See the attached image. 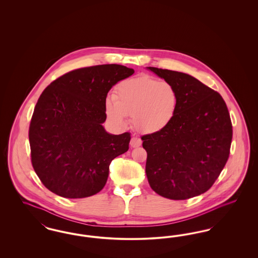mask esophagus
<instances>
[{"mask_svg":"<svg viewBox=\"0 0 258 258\" xmlns=\"http://www.w3.org/2000/svg\"><path fill=\"white\" fill-rule=\"evenodd\" d=\"M130 144L133 148L139 147L142 144V140L140 138H138L137 136H134V137H132Z\"/></svg>","mask_w":258,"mask_h":258,"instance_id":"esophagus-1","label":"esophagus"}]
</instances>
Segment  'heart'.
<instances>
[{
	"label": "heart",
	"instance_id": "1",
	"mask_svg": "<svg viewBox=\"0 0 258 258\" xmlns=\"http://www.w3.org/2000/svg\"><path fill=\"white\" fill-rule=\"evenodd\" d=\"M179 109V93L168 81H159L148 75L124 80L116 88L113 98L105 101L108 120L118 126L133 117L135 128L144 134L164 131Z\"/></svg>",
	"mask_w": 258,
	"mask_h": 258
}]
</instances>
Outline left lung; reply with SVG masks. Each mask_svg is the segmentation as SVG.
<instances>
[{
  "label": "left lung",
  "instance_id": "1",
  "mask_svg": "<svg viewBox=\"0 0 258 258\" xmlns=\"http://www.w3.org/2000/svg\"><path fill=\"white\" fill-rule=\"evenodd\" d=\"M179 93V109L164 131L143 135L152 189L184 200L206 192L228 160L232 123L221 95L189 74L148 67Z\"/></svg>",
  "mask_w": 258,
  "mask_h": 258
}]
</instances>
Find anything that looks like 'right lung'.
Listing matches in <instances>:
<instances>
[{
    "instance_id": "obj_1",
    "label": "right lung",
    "mask_w": 258,
    "mask_h": 258,
    "mask_svg": "<svg viewBox=\"0 0 258 258\" xmlns=\"http://www.w3.org/2000/svg\"><path fill=\"white\" fill-rule=\"evenodd\" d=\"M135 74L100 64L63 74L42 92L30 123L32 164L41 183L64 198H84L106 184L109 165L128 150L131 134H108L105 101L111 88Z\"/></svg>"
}]
</instances>
